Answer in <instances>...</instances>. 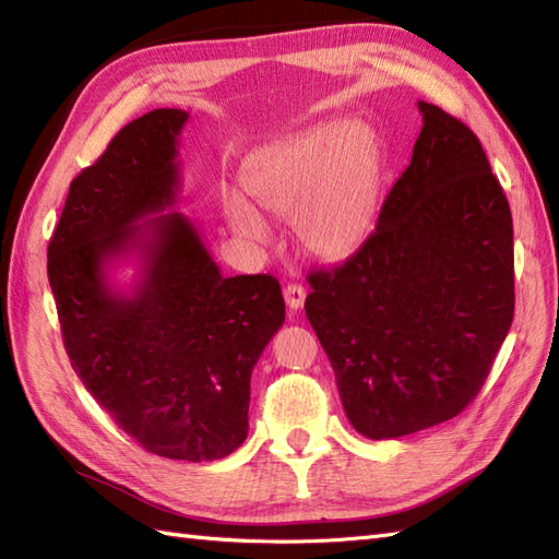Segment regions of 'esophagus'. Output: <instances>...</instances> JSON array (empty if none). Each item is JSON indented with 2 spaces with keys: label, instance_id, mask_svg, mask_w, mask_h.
Returning a JSON list of instances; mask_svg holds the SVG:
<instances>
[{
  "label": "esophagus",
  "instance_id": "1",
  "mask_svg": "<svg viewBox=\"0 0 559 559\" xmlns=\"http://www.w3.org/2000/svg\"><path fill=\"white\" fill-rule=\"evenodd\" d=\"M283 298H286V305L290 312H300L305 305V298H307V290L302 286H298V283H288V286L283 288Z\"/></svg>",
  "mask_w": 559,
  "mask_h": 559
}]
</instances>
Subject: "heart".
<instances>
[{
    "label": "heart",
    "mask_w": 559,
    "mask_h": 559,
    "mask_svg": "<svg viewBox=\"0 0 559 559\" xmlns=\"http://www.w3.org/2000/svg\"><path fill=\"white\" fill-rule=\"evenodd\" d=\"M242 185L254 206L290 218L295 242L307 254L324 261L348 259L374 223L377 139L358 120L312 127L259 158ZM223 213L242 240L266 242L264 218L240 194H223Z\"/></svg>",
    "instance_id": "obj_1"
}]
</instances>
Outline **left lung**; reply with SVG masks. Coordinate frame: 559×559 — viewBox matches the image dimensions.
I'll return each instance as SVG.
<instances>
[{
    "mask_svg": "<svg viewBox=\"0 0 559 559\" xmlns=\"http://www.w3.org/2000/svg\"><path fill=\"white\" fill-rule=\"evenodd\" d=\"M420 136L377 228L346 264L312 271L305 314L343 411L396 439L476 399L514 319L512 211L478 136L418 103Z\"/></svg>",
    "mask_w": 559,
    "mask_h": 559,
    "instance_id": "left-lung-1",
    "label": "left lung"
}]
</instances>
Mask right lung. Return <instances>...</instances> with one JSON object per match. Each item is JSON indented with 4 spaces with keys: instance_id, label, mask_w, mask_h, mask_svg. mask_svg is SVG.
Masks as SVG:
<instances>
[{
    "instance_id": "right-lung-1",
    "label": "right lung",
    "mask_w": 559,
    "mask_h": 559,
    "mask_svg": "<svg viewBox=\"0 0 559 559\" xmlns=\"http://www.w3.org/2000/svg\"><path fill=\"white\" fill-rule=\"evenodd\" d=\"M187 120L175 108L146 112L74 177L47 278L88 394L151 454L201 463L245 442L249 379L286 302L269 273L225 278L197 225L162 213L180 192ZM127 255L140 259L129 294L107 273Z\"/></svg>"
}]
</instances>
